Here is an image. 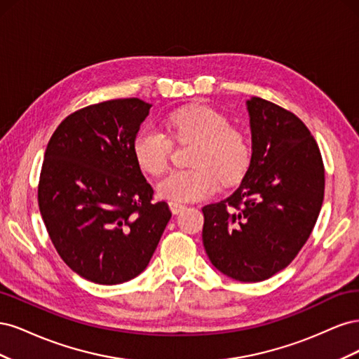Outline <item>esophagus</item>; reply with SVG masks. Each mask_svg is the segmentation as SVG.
I'll return each mask as SVG.
<instances>
[{
    "instance_id": "1",
    "label": "esophagus",
    "mask_w": 359,
    "mask_h": 359,
    "mask_svg": "<svg viewBox=\"0 0 359 359\" xmlns=\"http://www.w3.org/2000/svg\"><path fill=\"white\" fill-rule=\"evenodd\" d=\"M169 208H170V211L173 212V214H178L180 211H182L184 208H186V205L184 203H180V202H169Z\"/></svg>"
}]
</instances>
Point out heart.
<instances>
[{
  "instance_id": "heart-1",
  "label": "heart",
  "mask_w": 359,
  "mask_h": 359,
  "mask_svg": "<svg viewBox=\"0 0 359 359\" xmlns=\"http://www.w3.org/2000/svg\"><path fill=\"white\" fill-rule=\"evenodd\" d=\"M173 140L193 144L190 169L172 170L157 184V193L172 202L198 201L215 190L217 181L232 186L250 166L252 148L241 130L233 128L223 114L205 104H191L173 111L166 118ZM172 144L160 130L139 128L132 142V154L140 170L158 175L166 169Z\"/></svg>"
}]
</instances>
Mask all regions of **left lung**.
I'll return each instance as SVG.
<instances>
[{
  "label": "left lung",
  "instance_id": "1",
  "mask_svg": "<svg viewBox=\"0 0 359 359\" xmlns=\"http://www.w3.org/2000/svg\"><path fill=\"white\" fill-rule=\"evenodd\" d=\"M252 158L229 198L205 205L202 241L224 276L256 283L286 268L319 217L325 170L301 119L259 97L245 102Z\"/></svg>",
  "mask_w": 359,
  "mask_h": 359
}]
</instances>
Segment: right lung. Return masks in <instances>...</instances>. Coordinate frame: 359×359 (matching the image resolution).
I'll list each match as a JSON object with an SVG mask.
<instances>
[{
	"label": "right lung",
	"mask_w": 359,
	"mask_h": 359,
	"mask_svg": "<svg viewBox=\"0 0 359 359\" xmlns=\"http://www.w3.org/2000/svg\"><path fill=\"white\" fill-rule=\"evenodd\" d=\"M151 106L140 99L93 104L53 132L39 182L50 241L76 274L119 285L148 266L172 212L151 202L132 142Z\"/></svg>",
	"instance_id": "obj_1"
}]
</instances>
